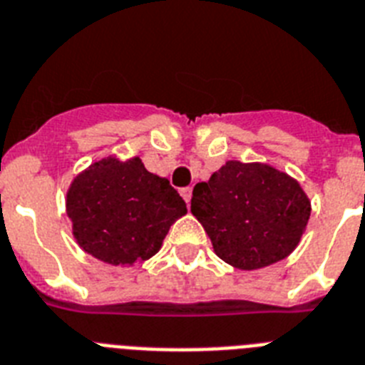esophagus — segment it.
<instances>
[{
	"label": "esophagus",
	"mask_w": 365,
	"mask_h": 365,
	"mask_svg": "<svg viewBox=\"0 0 365 365\" xmlns=\"http://www.w3.org/2000/svg\"><path fill=\"white\" fill-rule=\"evenodd\" d=\"M180 195H182L183 197V200H185V202H191V195H192V189L191 187H183L182 191H180Z\"/></svg>",
	"instance_id": "1"
}]
</instances>
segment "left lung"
Listing matches in <instances>:
<instances>
[{"label": "left lung", "mask_w": 365, "mask_h": 365, "mask_svg": "<svg viewBox=\"0 0 365 365\" xmlns=\"http://www.w3.org/2000/svg\"><path fill=\"white\" fill-rule=\"evenodd\" d=\"M191 212L219 259L238 269H259L296 250L311 202L287 173L264 163L227 161L195 185Z\"/></svg>", "instance_id": "left-lung-1"}]
</instances>
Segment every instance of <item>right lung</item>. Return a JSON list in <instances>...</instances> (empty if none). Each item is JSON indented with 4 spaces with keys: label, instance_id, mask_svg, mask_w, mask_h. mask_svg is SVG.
<instances>
[{
    "label": "right lung",
    "instance_id": "1",
    "mask_svg": "<svg viewBox=\"0 0 365 365\" xmlns=\"http://www.w3.org/2000/svg\"><path fill=\"white\" fill-rule=\"evenodd\" d=\"M65 208L76 244L112 266H133L161 250L187 206L167 178L148 173L140 157H105L71 182Z\"/></svg>",
    "mask_w": 365,
    "mask_h": 365
}]
</instances>
